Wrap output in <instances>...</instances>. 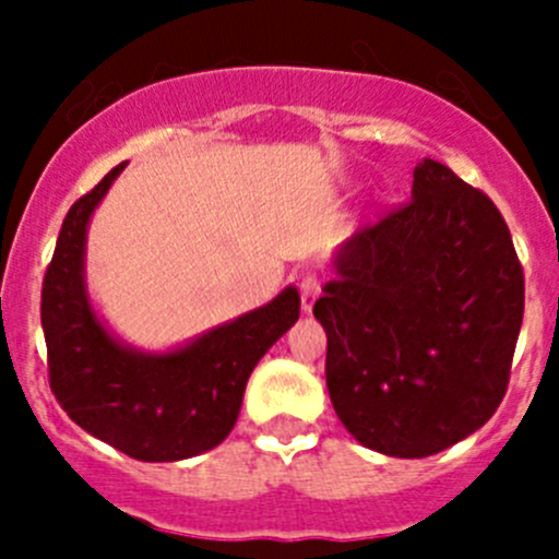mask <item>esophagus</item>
I'll list each match as a JSON object with an SVG mask.
<instances>
[{"label":"esophagus","mask_w":559,"mask_h":559,"mask_svg":"<svg viewBox=\"0 0 559 559\" xmlns=\"http://www.w3.org/2000/svg\"><path fill=\"white\" fill-rule=\"evenodd\" d=\"M297 286H300V300H302V308L306 311H311L316 297L321 295V275L316 273H302L300 281H297Z\"/></svg>","instance_id":"esophagus-1"}]
</instances>
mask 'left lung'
Instances as JSON below:
<instances>
[{"label": "left lung", "mask_w": 559, "mask_h": 559, "mask_svg": "<svg viewBox=\"0 0 559 559\" xmlns=\"http://www.w3.org/2000/svg\"><path fill=\"white\" fill-rule=\"evenodd\" d=\"M337 273L313 316L326 332L330 400L362 447L430 456L492 419L509 389L524 273L481 189L425 159L411 200L359 227Z\"/></svg>", "instance_id": "obj_1"}]
</instances>
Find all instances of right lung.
<instances>
[{
    "instance_id": "right-lung-1",
    "label": "right lung",
    "mask_w": 559,
    "mask_h": 559,
    "mask_svg": "<svg viewBox=\"0 0 559 559\" xmlns=\"http://www.w3.org/2000/svg\"><path fill=\"white\" fill-rule=\"evenodd\" d=\"M123 165L72 202L43 278L48 381L75 425L143 462L186 460L218 447L235 427L248 376L300 316L286 289L264 308L207 332L173 354L132 352L112 341L83 289V243L97 202Z\"/></svg>"
}]
</instances>
